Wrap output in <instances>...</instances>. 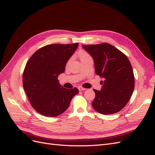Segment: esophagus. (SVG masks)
<instances>
[{
	"instance_id": "obj_1",
	"label": "esophagus",
	"mask_w": 155,
	"mask_h": 155,
	"mask_svg": "<svg viewBox=\"0 0 155 155\" xmlns=\"http://www.w3.org/2000/svg\"><path fill=\"white\" fill-rule=\"evenodd\" d=\"M78 89H79V91H84V90H85L86 89H85V88H84V87H79Z\"/></svg>"
}]
</instances>
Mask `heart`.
Returning a JSON list of instances; mask_svg holds the SVG:
<instances>
[{
	"instance_id": "b5f03b06",
	"label": "heart",
	"mask_w": 155,
	"mask_h": 155,
	"mask_svg": "<svg viewBox=\"0 0 155 155\" xmlns=\"http://www.w3.org/2000/svg\"><path fill=\"white\" fill-rule=\"evenodd\" d=\"M90 57H91V56L89 55V54L87 53V52H85V51H81V52H80V53H79V58H80L81 62L84 61V60L87 59ZM70 60H71V58L68 60V63L70 61Z\"/></svg>"
}]
</instances>
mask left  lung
I'll use <instances>...</instances> for the list:
<instances>
[{
    "instance_id": "1",
    "label": "left lung",
    "mask_w": 155,
    "mask_h": 155,
    "mask_svg": "<svg viewBox=\"0 0 155 155\" xmlns=\"http://www.w3.org/2000/svg\"><path fill=\"white\" fill-rule=\"evenodd\" d=\"M92 56L96 74L104 79L101 91L95 93L92 106L102 114L118 112L127 104L134 92L135 78L130 60L110 44L83 45Z\"/></svg>"
}]
</instances>
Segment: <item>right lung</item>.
Returning a JSON list of instances; mask_svg holds the SVG:
<instances>
[{
    "label": "right lung",
    "instance_id": "add662e5",
    "mask_svg": "<svg viewBox=\"0 0 155 155\" xmlns=\"http://www.w3.org/2000/svg\"><path fill=\"white\" fill-rule=\"evenodd\" d=\"M78 45H46L37 50L26 64L24 89L32 107L39 114L48 117L62 114L78 93L77 88H64L58 80Z\"/></svg>",
    "mask_w": 155,
    "mask_h": 155
}]
</instances>
